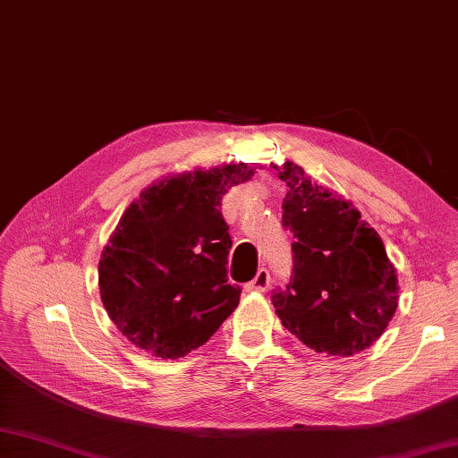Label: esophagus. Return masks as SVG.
I'll use <instances>...</instances> for the list:
<instances>
[{"mask_svg": "<svg viewBox=\"0 0 458 458\" xmlns=\"http://www.w3.org/2000/svg\"><path fill=\"white\" fill-rule=\"evenodd\" d=\"M269 285V271L266 267H259L256 277L250 281V284H246V291H258V293H261V291H266Z\"/></svg>", "mask_w": 458, "mask_h": 458, "instance_id": "obj_1", "label": "esophagus"}]
</instances>
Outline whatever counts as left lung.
<instances>
[{
  "label": "left lung",
  "instance_id": "left-lung-1",
  "mask_svg": "<svg viewBox=\"0 0 458 458\" xmlns=\"http://www.w3.org/2000/svg\"><path fill=\"white\" fill-rule=\"evenodd\" d=\"M276 171L289 189L281 224L295 242L289 284L271 291V303L310 350L352 356L372 346L395 313V269L352 204L310 182L295 163Z\"/></svg>",
  "mask_w": 458,
  "mask_h": 458
}]
</instances>
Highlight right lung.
Here are the masks:
<instances>
[{"mask_svg": "<svg viewBox=\"0 0 458 458\" xmlns=\"http://www.w3.org/2000/svg\"><path fill=\"white\" fill-rule=\"evenodd\" d=\"M254 169L226 165L165 179L130 204L102 251V303L145 352L181 358L202 346L238 307L228 284L230 226L222 199Z\"/></svg>", "mask_w": 458, "mask_h": 458, "instance_id": "1", "label": "right lung"}]
</instances>
